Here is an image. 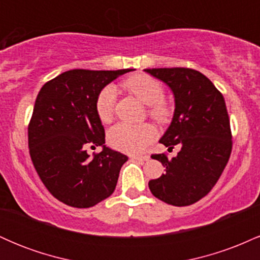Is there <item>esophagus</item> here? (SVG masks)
Segmentation results:
<instances>
[{
  "label": "esophagus",
  "instance_id": "1",
  "mask_svg": "<svg viewBox=\"0 0 260 260\" xmlns=\"http://www.w3.org/2000/svg\"><path fill=\"white\" fill-rule=\"evenodd\" d=\"M132 159L138 161H148L150 157H149L148 155H132Z\"/></svg>",
  "mask_w": 260,
  "mask_h": 260
}]
</instances>
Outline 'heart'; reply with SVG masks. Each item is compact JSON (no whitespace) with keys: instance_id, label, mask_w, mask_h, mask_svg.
Returning <instances> with one entry per match:
<instances>
[{"instance_id":"b5f03b06","label":"heart","mask_w":260,"mask_h":260,"mask_svg":"<svg viewBox=\"0 0 260 260\" xmlns=\"http://www.w3.org/2000/svg\"><path fill=\"white\" fill-rule=\"evenodd\" d=\"M128 90L136 94L143 103L149 105V113L156 121H165L170 116V107L164 101V88L159 80L147 74H137L123 82ZM117 90L109 84L101 89L95 101V110L101 122L107 123L112 120L115 112ZM156 131L148 123L129 124L117 123L109 131V143L117 150L136 154L144 150L153 142Z\"/></svg>"}]
</instances>
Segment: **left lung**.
Listing matches in <instances>:
<instances>
[{
	"mask_svg": "<svg viewBox=\"0 0 260 260\" xmlns=\"http://www.w3.org/2000/svg\"><path fill=\"white\" fill-rule=\"evenodd\" d=\"M144 71L174 92V117L160 143L169 149L181 147L172 159L165 154L151 155L166 172L149 181V188L160 201L186 207L210 192L230 159L232 136L225 100L211 80L196 70Z\"/></svg>",
	"mask_w": 260,
	"mask_h": 260,
	"instance_id": "1",
	"label": "left lung"
}]
</instances>
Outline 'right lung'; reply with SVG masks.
<instances>
[{"instance_id": "1", "label": "right lung", "mask_w": 260, "mask_h": 260, "mask_svg": "<svg viewBox=\"0 0 260 260\" xmlns=\"http://www.w3.org/2000/svg\"><path fill=\"white\" fill-rule=\"evenodd\" d=\"M134 70H72L45 83L28 127L29 153L45 187L59 202L90 208L110 197L126 155L107 148L95 110L104 86ZM103 147L92 158L86 148Z\"/></svg>"}]
</instances>
